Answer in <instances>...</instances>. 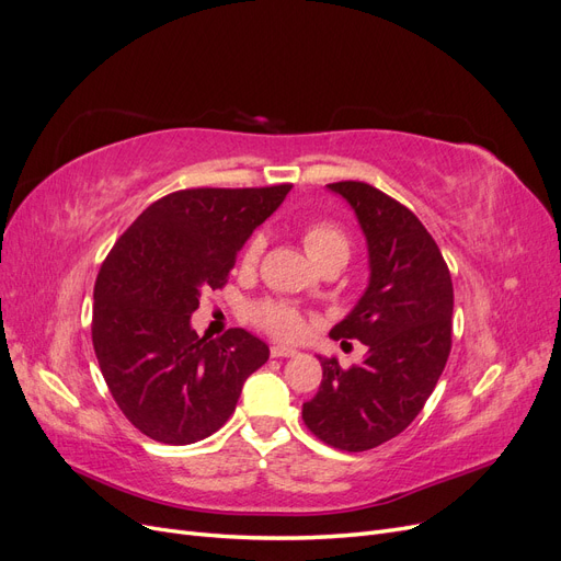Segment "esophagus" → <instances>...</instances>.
I'll list each match as a JSON object with an SVG mask.
<instances>
[{"label": "esophagus", "instance_id": "1", "mask_svg": "<svg viewBox=\"0 0 561 561\" xmlns=\"http://www.w3.org/2000/svg\"><path fill=\"white\" fill-rule=\"evenodd\" d=\"M299 351L297 348H290V346H280V344H274L271 346V358H295Z\"/></svg>", "mask_w": 561, "mask_h": 561}]
</instances>
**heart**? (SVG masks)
Instances as JSON below:
<instances>
[{
    "label": "heart",
    "instance_id": "obj_1",
    "mask_svg": "<svg viewBox=\"0 0 561 561\" xmlns=\"http://www.w3.org/2000/svg\"><path fill=\"white\" fill-rule=\"evenodd\" d=\"M264 248H266L264 233H254L250 243L245 245L243 262L248 266H252L262 257ZM304 248H307L309 257L318 264L320 260H325V257H330V254H336V252L348 254V239L339 227H334L330 222H316L307 231H304ZM252 316L262 328L274 332L280 339H297L304 334L301 313L295 311L293 307H285V304L264 301V304H260V307H254Z\"/></svg>",
    "mask_w": 561,
    "mask_h": 561
}]
</instances>
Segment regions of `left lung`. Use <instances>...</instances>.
<instances>
[{
    "instance_id": "obj_1",
    "label": "left lung",
    "mask_w": 561,
    "mask_h": 561,
    "mask_svg": "<svg viewBox=\"0 0 561 561\" xmlns=\"http://www.w3.org/2000/svg\"><path fill=\"white\" fill-rule=\"evenodd\" d=\"M365 236L369 278L332 339L367 346L360 365L318 355L322 381L301 419L322 443L365 451L400 435L419 416L451 351L454 287L433 236L419 217L365 182H334Z\"/></svg>"
}]
</instances>
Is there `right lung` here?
Listing matches in <instances>:
<instances>
[{
    "label": "right lung",
    "instance_id": "1",
    "mask_svg": "<svg viewBox=\"0 0 561 561\" xmlns=\"http://www.w3.org/2000/svg\"><path fill=\"white\" fill-rule=\"evenodd\" d=\"M293 184L182 190L135 219L100 266L93 348L118 410L163 445H192L225 426L241 388L268 360L260 336L231 328L198 336L203 290L222 287L245 245Z\"/></svg>",
    "mask_w": 561,
    "mask_h": 561
}]
</instances>
